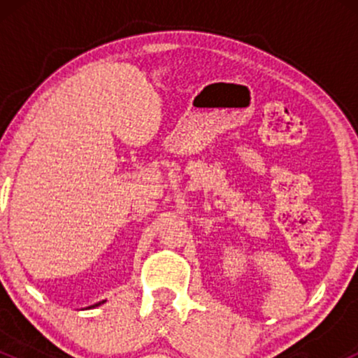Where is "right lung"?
<instances>
[{"label":"right lung","mask_w":358,"mask_h":358,"mask_svg":"<svg viewBox=\"0 0 358 358\" xmlns=\"http://www.w3.org/2000/svg\"><path fill=\"white\" fill-rule=\"evenodd\" d=\"M102 303H104V301H99V303H97V305H92V306H89V308H94V306H99V305H102Z\"/></svg>","instance_id":"add662e5"}]
</instances>
